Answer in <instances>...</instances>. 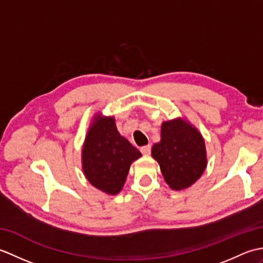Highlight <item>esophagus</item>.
<instances>
[{
    "mask_svg": "<svg viewBox=\"0 0 263 263\" xmlns=\"http://www.w3.org/2000/svg\"><path fill=\"white\" fill-rule=\"evenodd\" d=\"M150 150H152V146H150V144H148V146H143V147L140 148V152L143 155H149L150 154Z\"/></svg>",
    "mask_w": 263,
    "mask_h": 263,
    "instance_id": "obj_1",
    "label": "esophagus"
}]
</instances>
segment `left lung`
Masks as SVG:
<instances>
[{
    "label": "left lung",
    "instance_id": "1",
    "mask_svg": "<svg viewBox=\"0 0 263 263\" xmlns=\"http://www.w3.org/2000/svg\"><path fill=\"white\" fill-rule=\"evenodd\" d=\"M152 156L167 185L175 191L197 182L208 163L202 135L184 117L161 123L160 141L153 146Z\"/></svg>",
    "mask_w": 263,
    "mask_h": 263
}]
</instances>
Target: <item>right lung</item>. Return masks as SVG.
Listing matches in <instances>:
<instances>
[{"instance_id": "right-lung-1", "label": "right lung", "mask_w": 263, "mask_h": 263, "mask_svg": "<svg viewBox=\"0 0 263 263\" xmlns=\"http://www.w3.org/2000/svg\"><path fill=\"white\" fill-rule=\"evenodd\" d=\"M141 153L120 135L114 116L93 115L81 150L82 171L88 182L100 191L119 194L133 161Z\"/></svg>"}]
</instances>
